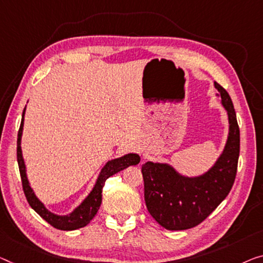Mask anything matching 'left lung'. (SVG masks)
I'll list each match as a JSON object with an SVG mask.
<instances>
[{
	"instance_id": "8db88e82",
	"label": "left lung",
	"mask_w": 263,
	"mask_h": 263,
	"mask_svg": "<svg viewBox=\"0 0 263 263\" xmlns=\"http://www.w3.org/2000/svg\"><path fill=\"white\" fill-rule=\"evenodd\" d=\"M221 105L228 116L224 147L205 172L186 176L169 163L146 162L142 166L144 197L151 216L167 230L194 228L228 196L240 156V128L228 92L215 82Z\"/></svg>"
}]
</instances>
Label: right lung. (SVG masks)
I'll return each instance as SVG.
<instances>
[{"label": "right lung", "mask_w": 263, "mask_h": 263, "mask_svg": "<svg viewBox=\"0 0 263 263\" xmlns=\"http://www.w3.org/2000/svg\"><path fill=\"white\" fill-rule=\"evenodd\" d=\"M25 115H26V107L23 109L22 113V120L21 125H20V130L17 135V163H18V169L20 175H21V181L23 191H25L26 198L28 201L29 205L40 215V216L45 219L46 222H48L50 226H53L54 228L60 229V230H77L82 227L87 226L91 219L96 216V214L99 210L101 204V193H103V186L105 184V181L108 177H111L117 172L126 169V167L131 165H137L140 162V157L138 154H126L118 158L111 159L105 164L103 169L100 170L99 175L96 179V183L92 187V190L89 191V194L82 199L81 203L78 206L70 211V213L66 215H58L54 214L52 211L48 210L46 205L42 203L36 195L33 187L30 186V183L28 181V176H27V167L25 159H23L22 155V147H21V139H22V133H23V125H25Z\"/></svg>", "instance_id": "add662e5"}]
</instances>
